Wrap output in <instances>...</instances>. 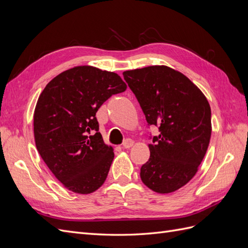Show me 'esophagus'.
<instances>
[{
    "label": "esophagus",
    "instance_id": "1",
    "mask_svg": "<svg viewBox=\"0 0 248 248\" xmlns=\"http://www.w3.org/2000/svg\"><path fill=\"white\" fill-rule=\"evenodd\" d=\"M133 142H134V141H133L131 139H126V140L123 141V148L128 149V148L132 147V146H133Z\"/></svg>",
    "mask_w": 248,
    "mask_h": 248
}]
</instances>
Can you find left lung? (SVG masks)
<instances>
[{
  "mask_svg": "<svg viewBox=\"0 0 248 248\" xmlns=\"http://www.w3.org/2000/svg\"><path fill=\"white\" fill-rule=\"evenodd\" d=\"M148 125L158 127L149 145L140 179L150 189L170 193L196 175L211 138V108L205 95L184 74L168 66L123 72Z\"/></svg>",
  "mask_w": 248,
  "mask_h": 248,
  "instance_id": "left-lung-1",
  "label": "left lung"
}]
</instances>
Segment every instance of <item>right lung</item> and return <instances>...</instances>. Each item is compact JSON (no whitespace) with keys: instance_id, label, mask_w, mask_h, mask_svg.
Segmentation results:
<instances>
[{"instance_id":"1","label":"right lung","mask_w":248,"mask_h":248,"mask_svg":"<svg viewBox=\"0 0 248 248\" xmlns=\"http://www.w3.org/2000/svg\"><path fill=\"white\" fill-rule=\"evenodd\" d=\"M127 86L117 73L78 66L44 88L34 111L37 150L67 189L88 194L108 177L114 151L102 140L96 112Z\"/></svg>"}]
</instances>
